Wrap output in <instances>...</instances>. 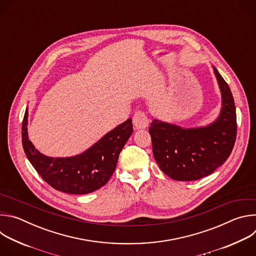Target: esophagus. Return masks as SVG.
Masks as SVG:
<instances>
[{"label": "esophagus", "mask_w": 256, "mask_h": 256, "mask_svg": "<svg viewBox=\"0 0 256 256\" xmlns=\"http://www.w3.org/2000/svg\"><path fill=\"white\" fill-rule=\"evenodd\" d=\"M132 124L136 130L144 128H147L149 124V118H148L147 114H146L144 112L136 110L132 116Z\"/></svg>", "instance_id": "esophagus-1"}]
</instances>
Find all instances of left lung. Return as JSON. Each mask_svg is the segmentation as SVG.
<instances>
[{
  "mask_svg": "<svg viewBox=\"0 0 256 256\" xmlns=\"http://www.w3.org/2000/svg\"><path fill=\"white\" fill-rule=\"evenodd\" d=\"M222 93V112L212 124L181 128L154 120L149 128L154 158L170 178L192 181L212 173L229 158L236 140V108L231 90L214 68Z\"/></svg>",
  "mask_w": 256,
  "mask_h": 256,
  "instance_id": "1",
  "label": "left lung"
}]
</instances>
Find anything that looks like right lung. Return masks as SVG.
<instances>
[{
  "mask_svg": "<svg viewBox=\"0 0 256 256\" xmlns=\"http://www.w3.org/2000/svg\"><path fill=\"white\" fill-rule=\"evenodd\" d=\"M27 116L26 109L22 122V144L28 160L46 184L70 194H90L105 186L116 170L120 151L132 134L130 118L80 155L50 158L40 153L29 140Z\"/></svg>",
  "mask_w": 256,
  "mask_h": 256,
  "instance_id": "1",
  "label": "right lung"
}]
</instances>
